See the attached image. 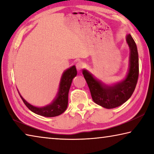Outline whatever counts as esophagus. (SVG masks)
I'll list each match as a JSON object with an SVG mask.
<instances>
[{
	"label": "esophagus",
	"instance_id": "34e87169",
	"mask_svg": "<svg viewBox=\"0 0 154 154\" xmlns=\"http://www.w3.org/2000/svg\"><path fill=\"white\" fill-rule=\"evenodd\" d=\"M84 66H85V65L83 62H78L76 64V68H77L78 71H82L83 68H84Z\"/></svg>",
	"mask_w": 154,
	"mask_h": 154
}]
</instances>
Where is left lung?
I'll use <instances>...</instances> for the list:
<instances>
[{
	"instance_id": "obj_1",
	"label": "left lung",
	"mask_w": 154,
	"mask_h": 154,
	"mask_svg": "<svg viewBox=\"0 0 154 154\" xmlns=\"http://www.w3.org/2000/svg\"><path fill=\"white\" fill-rule=\"evenodd\" d=\"M130 49L129 68L125 79L122 82L108 85L98 79L86 69L82 73L94 102L106 109H113L122 105L131 97L139 77V55L137 45L130 34L126 37Z\"/></svg>"
}]
</instances>
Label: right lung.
<instances>
[{"mask_svg": "<svg viewBox=\"0 0 154 154\" xmlns=\"http://www.w3.org/2000/svg\"><path fill=\"white\" fill-rule=\"evenodd\" d=\"M77 74V69L75 65L69 68L63 72L61 77L60 82L58 91L56 98L50 104L46 106L38 107V106L30 105L21 96L20 92H18L26 106L33 113L41 116L48 117V118L58 116L63 113L67 109L69 89L71 85L72 79L76 77Z\"/></svg>", "mask_w": 154, "mask_h": 154, "instance_id": "obj_1", "label": "right lung"}]
</instances>
